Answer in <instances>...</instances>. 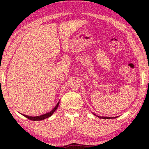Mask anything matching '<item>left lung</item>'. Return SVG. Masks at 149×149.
<instances>
[{
  "label": "left lung",
  "mask_w": 149,
  "mask_h": 149,
  "mask_svg": "<svg viewBox=\"0 0 149 149\" xmlns=\"http://www.w3.org/2000/svg\"><path fill=\"white\" fill-rule=\"evenodd\" d=\"M95 116H97L98 118H102V119H112V118H116V117H104V116H97L95 114H93Z\"/></svg>",
  "instance_id": "8db88e82"
}]
</instances>
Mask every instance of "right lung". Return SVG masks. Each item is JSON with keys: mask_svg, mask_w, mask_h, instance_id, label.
<instances>
[{"mask_svg": "<svg viewBox=\"0 0 149 149\" xmlns=\"http://www.w3.org/2000/svg\"><path fill=\"white\" fill-rule=\"evenodd\" d=\"M59 102H58L57 103V104L55 106V107L52 109L51 111H50V112H47V114H45L43 115H41V116H27V115H25L22 114V115L24 116L25 117L28 118L29 120H33V121H40V120H45L46 119V118H49L50 116H51L53 113L55 112V110L57 109V108L58 107V105H59Z\"/></svg>", "mask_w": 149, "mask_h": 149, "instance_id": "add662e5", "label": "right lung"}]
</instances>
